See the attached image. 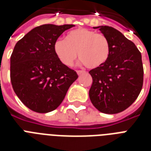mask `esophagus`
Listing matches in <instances>:
<instances>
[{
    "label": "esophagus",
    "instance_id": "34e87169",
    "mask_svg": "<svg viewBox=\"0 0 151 151\" xmlns=\"http://www.w3.org/2000/svg\"><path fill=\"white\" fill-rule=\"evenodd\" d=\"M77 73H78V75H81V74H82V73H85V71L84 70H77Z\"/></svg>",
    "mask_w": 151,
    "mask_h": 151
}]
</instances>
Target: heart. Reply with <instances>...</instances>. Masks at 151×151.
<instances>
[{"mask_svg":"<svg viewBox=\"0 0 151 151\" xmlns=\"http://www.w3.org/2000/svg\"><path fill=\"white\" fill-rule=\"evenodd\" d=\"M110 43L103 34L86 28H78L66 34V39L55 41L54 52L60 61L70 66L77 57L89 69L100 67L106 63L110 55Z\"/></svg>","mask_w":151,"mask_h":151,"instance_id":"1","label":"heart"}]
</instances>
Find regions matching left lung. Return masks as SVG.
<instances>
[{"mask_svg": "<svg viewBox=\"0 0 151 151\" xmlns=\"http://www.w3.org/2000/svg\"><path fill=\"white\" fill-rule=\"evenodd\" d=\"M99 28L110 41V55L105 64L89 71L92 85L89 98L95 107L105 114L126 110L139 95L143 83L140 52L132 41L108 26Z\"/></svg>", "mask_w": 151, "mask_h": 151, "instance_id": "left-lung-1", "label": "left lung"}]
</instances>
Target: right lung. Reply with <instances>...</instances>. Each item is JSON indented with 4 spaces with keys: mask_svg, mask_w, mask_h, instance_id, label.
<instances>
[{
    "mask_svg": "<svg viewBox=\"0 0 151 151\" xmlns=\"http://www.w3.org/2000/svg\"><path fill=\"white\" fill-rule=\"evenodd\" d=\"M74 25L45 24L27 33L15 45L10 60L11 82L26 106L37 113L55 110L78 74L54 52V43Z\"/></svg>",
    "mask_w": 151,
    "mask_h": 151,
    "instance_id": "right-lung-1",
    "label": "right lung"
}]
</instances>
